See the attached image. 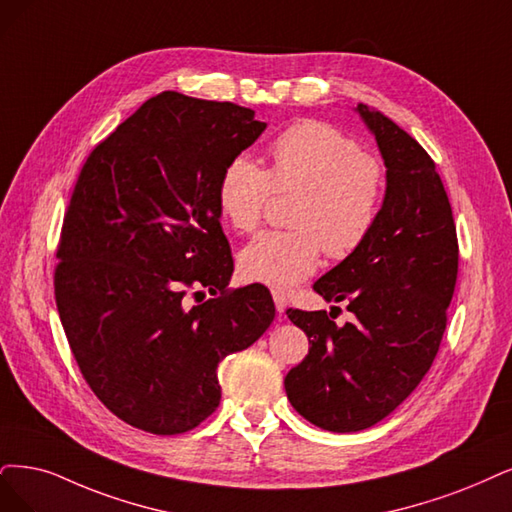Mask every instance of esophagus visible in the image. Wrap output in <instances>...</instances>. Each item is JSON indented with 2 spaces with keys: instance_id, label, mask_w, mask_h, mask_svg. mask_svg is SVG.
<instances>
[{
  "instance_id": "34e87169",
  "label": "esophagus",
  "mask_w": 512,
  "mask_h": 512,
  "mask_svg": "<svg viewBox=\"0 0 512 512\" xmlns=\"http://www.w3.org/2000/svg\"><path fill=\"white\" fill-rule=\"evenodd\" d=\"M272 295H274V306H276V312H278V314H285V310H287V304H289L287 297L282 295V293H278V291H274Z\"/></svg>"
}]
</instances>
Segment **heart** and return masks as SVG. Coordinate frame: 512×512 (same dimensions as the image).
I'll return each mask as SVG.
<instances>
[{
	"label": "heart",
	"instance_id": "b5f03b06",
	"mask_svg": "<svg viewBox=\"0 0 512 512\" xmlns=\"http://www.w3.org/2000/svg\"><path fill=\"white\" fill-rule=\"evenodd\" d=\"M272 166L249 156L225 164L217 183L221 217L238 232H251L276 192H295L289 232H263L240 253L246 280L287 291L314 274L320 253L354 255L373 234L382 213L386 173L339 128L301 120L282 130L270 147Z\"/></svg>",
	"mask_w": 512,
	"mask_h": 512
}]
</instances>
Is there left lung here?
Masks as SVG:
<instances>
[{"label": "left lung", "instance_id": "obj_1", "mask_svg": "<svg viewBox=\"0 0 512 512\" xmlns=\"http://www.w3.org/2000/svg\"><path fill=\"white\" fill-rule=\"evenodd\" d=\"M386 164L382 213L369 240L314 282L348 301L354 323L325 310H287L308 356L285 377L291 405L331 432L365 430L418 388L439 352L458 278V236L443 181L426 149L382 111L356 105Z\"/></svg>", "mask_w": 512, "mask_h": 512}]
</instances>
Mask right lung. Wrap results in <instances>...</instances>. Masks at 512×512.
Masks as SVG:
<instances>
[{"label": "right lung", "instance_id": "right-lung-1", "mask_svg": "<svg viewBox=\"0 0 512 512\" xmlns=\"http://www.w3.org/2000/svg\"><path fill=\"white\" fill-rule=\"evenodd\" d=\"M263 130L249 107L166 90L82 166L56 249V308L90 390L130 426L196 428L219 407V363L272 325L268 289L227 291L234 259L217 206L221 170ZM200 286L222 295L187 309L186 289Z\"/></svg>", "mask_w": 512, "mask_h": 512}]
</instances>
